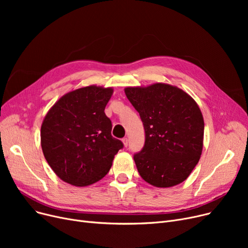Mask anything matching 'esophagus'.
<instances>
[{
	"label": "esophagus",
	"mask_w": 248,
	"mask_h": 248,
	"mask_svg": "<svg viewBox=\"0 0 248 248\" xmlns=\"http://www.w3.org/2000/svg\"><path fill=\"white\" fill-rule=\"evenodd\" d=\"M123 142H124V147L126 148V147H127V145H128V140H127V138H124V139H123Z\"/></svg>",
	"instance_id": "obj_1"
}]
</instances>
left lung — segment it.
<instances>
[{
	"label": "left lung",
	"instance_id": "obj_1",
	"mask_svg": "<svg viewBox=\"0 0 248 248\" xmlns=\"http://www.w3.org/2000/svg\"><path fill=\"white\" fill-rule=\"evenodd\" d=\"M124 93L145 129V145L134 155L140 177L160 188L182 183L203 148L204 121L197 103L182 89L164 83L126 87Z\"/></svg>",
	"mask_w": 248,
	"mask_h": 248
}]
</instances>
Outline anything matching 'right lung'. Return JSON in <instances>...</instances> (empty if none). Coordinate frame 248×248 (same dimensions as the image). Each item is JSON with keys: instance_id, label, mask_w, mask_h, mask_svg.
<instances>
[{"instance_id": "obj_1", "label": "right lung", "mask_w": 248, "mask_h": 248, "mask_svg": "<svg viewBox=\"0 0 248 248\" xmlns=\"http://www.w3.org/2000/svg\"><path fill=\"white\" fill-rule=\"evenodd\" d=\"M112 88L86 86L62 96L46 114L41 146L52 170L64 182L88 186L106 176L124 148L111 136L104 113Z\"/></svg>"}]
</instances>
